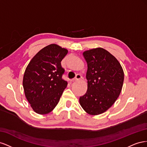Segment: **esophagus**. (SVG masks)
Segmentation results:
<instances>
[{"mask_svg": "<svg viewBox=\"0 0 147 147\" xmlns=\"http://www.w3.org/2000/svg\"><path fill=\"white\" fill-rule=\"evenodd\" d=\"M81 78H82L81 75H80V74H77V75H76V77H75L74 79L72 80V82H75V81H77V80H78L81 79Z\"/></svg>", "mask_w": 147, "mask_h": 147, "instance_id": "esophagus-1", "label": "esophagus"}]
</instances>
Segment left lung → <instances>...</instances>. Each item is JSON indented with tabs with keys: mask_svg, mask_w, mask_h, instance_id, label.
I'll use <instances>...</instances> for the list:
<instances>
[{
	"mask_svg": "<svg viewBox=\"0 0 147 147\" xmlns=\"http://www.w3.org/2000/svg\"><path fill=\"white\" fill-rule=\"evenodd\" d=\"M88 70V89L79 102L86 113L97 115L106 112L117 100L124 82L122 67L114 56L102 48L84 51Z\"/></svg>",
	"mask_w": 147,
	"mask_h": 147,
	"instance_id": "8db88e82",
	"label": "left lung"
}]
</instances>
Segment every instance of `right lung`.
<instances>
[{
    "label": "right lung",
    "instance_id": "right-lung-1",
    "mask_svg": "<svg viewBox=\"0 0 147 147\" xmlns=\"http://www.w3.org/2000/svg\"><path fill=\"white\" fill-rule=\"evenodd\" d=\"M68 50L51 44L40 50L26 67L23 85L26 99L35 112L48 114L58 104L67 85L62 78L61 62Z\"/></svg>",
    "mask_w": 147,
    "mask_h": 147
}]
</instances>
